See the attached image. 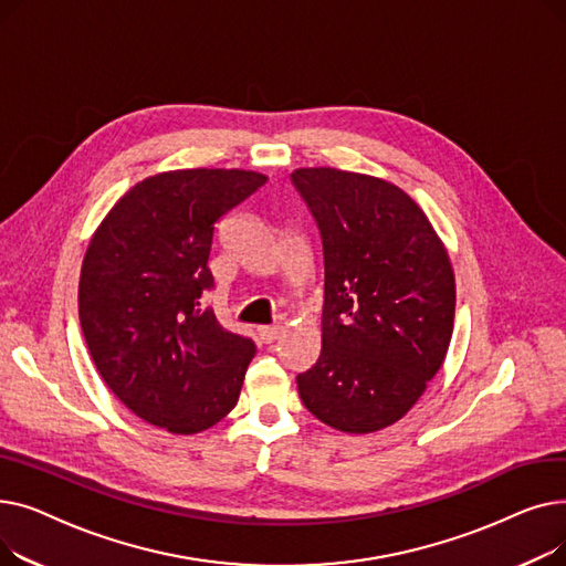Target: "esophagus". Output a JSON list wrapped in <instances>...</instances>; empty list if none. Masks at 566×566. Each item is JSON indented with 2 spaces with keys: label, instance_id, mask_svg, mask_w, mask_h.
I'll return each mask as SVG.
<instances>
[{
  "label": "esophagus",
  "instance_id": "1",
  "mask_svg": "<svg viewBox=\"0 0 566 566\" xmlns=\"http://www.w3.org/2000/svg\"><path fill=\"white\" fill-rule=\"evenodd\" d=\"M256 335H259V339L263 344H273L282 335V325H261V328L256 331Z\"/></svg>",
  "mask_w": 566,
  "mask_h": 566
}]
</instances>
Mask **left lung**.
<instances>
[{
    "mask_svg": "<svg viewBox=\"0 0 566 566\" xmlns=\"http://www.w3.org/2000/svg\"><path fill=\"white\" fill-rule=\"evenodd\" d=\"M323 243L321 355L298 374L316 420L344 433L395 424L448 355L457 284L422 208L382 178L335 167L291 174Z\"/></svg>",
    "mask_w": 566,
    "mask_h": 566,
    "instance_id": "8db88e82",
    "label": "left lung"
}]
</instances>
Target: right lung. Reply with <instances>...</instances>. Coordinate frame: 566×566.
I'll return each instance as SVG.
<instances>
[{
    "instance_id": "1",
    "label": "right lung",
    "mask_w": 566,
    "mask_h": 566,
    "mask_svg": "<svg viewBox=\"0 0 566 566\" xmlns=\"http://www.w3.org/2000/svg\"><path fill=\"white\" fill-rule=\"evenodd\" d=\"M268 181L248 169H174L135 184L96 229L80 273V323L107 388L176 436L211 429L238 401L254 342L201 295L216 224Z\"/></svg>"
}]
</instances>
